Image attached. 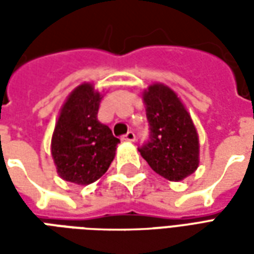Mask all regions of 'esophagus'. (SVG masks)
I'll list each match as a JSON object with an SVG mask.
<instances>
[{
    "instance_id": "34e87169",
    "label": "esophagus",
    "mask_w": 254,
    "mask_h": 254,
    "mask_svg": "<svg viewBox=\"0 0 254 254\" xmlns=\"http://www.w3.org/2000/svg\"><path fill=\"white\" fill-rule=\"evenodd\" d=\"M121 138L124 140V141H134L136 134H134V132H132V130H129V132L125 133V134H124Z\"/></svg>"
}]
</instances>
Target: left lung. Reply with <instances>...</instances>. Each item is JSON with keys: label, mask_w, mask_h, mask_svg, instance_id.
<instances>
[{"label": "left lung", "mask_w": 254, "mask_h": 254, "mask_svg": "<svg viewBox=\"0 0 254 254\" xmlns=\"http://www.w3.org/2000/svg\"><path fill=\"white\" fill-rule=\"evenodd\" d=\"M148 140L138 147L151 169L170 181H181L198 166V136L174 91L154 84L144 92Z\"/></svg>", "instance_id": "8db88e82"}]
</instances>
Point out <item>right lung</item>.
Wrapping results in <instances>:
<instances>
[{
	"label": "right lung",
	"mask_w": 254,
	"mask_h": 254,
	"mask_svg": "<svg viewBox=\"0 0 254 254\" xmlns=\"http://www.w3.org/2000/svg\"><path fill=\"white\" fill-rule=\"evenodd\" d=\"M100 96L91 84H81L61 109L52 138V155L65 181L88 185L110 167L120 138L98 120Z\"/></svg>",
	"instance_id": "obj_1"
}]
</instances>
